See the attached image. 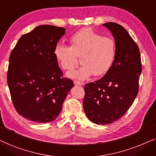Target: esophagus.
Here are the masks:
<instances>
[{
  "label": "esophagus",
  "mask_w": 156,
  "mask_h": 156,
  "mask_svg": "<svg viewBox=\"0 0 156 156\" xmlns=\"http://www.w3.org/2000/svg\"><path fill=\"white\" fill-rule=\"evenodd\" d=\"M74 85H82V83H80V81H77V80H75L74 81Z\"/></svg>",
  "instance_id": "1"
}]
</instances>
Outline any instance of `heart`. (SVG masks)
<instances>
[{"mask_svg":"<svg viewBox=\"0 0 156 156\" xmlns=\"http://www.w3.org/2000/svg\"><path fill=\"white\" fill-rule=\"evenodd\" d=\"M70 41L71 47L58 43L54 49V56L63 70L73 69L76 55H81L83 65L68 72V78L83 81L93 74L104 75L110 69L116 55L115 42L112 39L102 37L91 28H85L72 35Z\"/></svg>","mask_w":156,"mask_h":156,"instance_id":"heart-1","label":"heart"}]
</instances>
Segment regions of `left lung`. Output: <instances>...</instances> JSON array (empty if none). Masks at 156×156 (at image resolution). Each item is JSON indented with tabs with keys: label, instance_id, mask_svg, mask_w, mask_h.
<instances>
[{
	"label": "left lung",
	"instance_id": "left-lung-1",
	"mask_svg": "<svg viewBox=\"0 0 156 156\" xmlns=\"http://www.w3.org/2000/svg\"><path fill=\"white\" fill-rule=\"evenodd\" d=\"M102 25L115 38V58L102 78L85 85L83 109L90 121L105 125L117 121L132 105L139 92L141 62L139 47L122 26Z\"/></svg>",
	"mask_w": 156,
	"mask_h": 156
}]
</instances>
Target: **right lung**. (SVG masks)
Masks as SVG:
<instances>
[{
  "label": "right lung",
  "mask_w": 156,
  "mask_h": 156,
  "mask_svg": "<svg viewBox=\"0 0 156 156\" xmlns=\"http://www.w3.org/2000/svg\"><path fill=\"white\" fill-rule=\"evenodd\" d=\"M66 29L40 25L22 36L11 51L8 85L20 115L37 123L56 119L68 93L74 86L61 78L54 49Z\"/></svg>",
  "instance_id": "add662e5"
}]
</instances>
